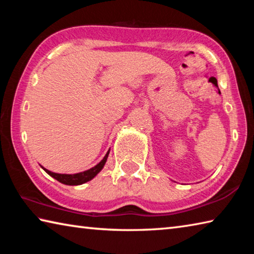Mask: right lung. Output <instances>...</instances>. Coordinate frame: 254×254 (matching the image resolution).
<instances>
[{
  "instance_id": "1",
  "label": "right lung",
  "mask_w": 254,
  "mask_h": 254,
  "mask_svg": "<svg viewBox=\"0 0 254 254\" xmlns=\"http://www.w3.org/2000/svg\"><path fill=\"white\" fill-rule=\"evenodd\" d=\"M109 153H110V150L106 152L105 157L102 159L101 162H98L96 166H94L93 168L85 170V171H83V173H78V174H72V175L56 174V173H53V171L44 168L42 166H41V168L44 169L49 176H51V177L55 178L56 180H58L59 183H62L64 185H69V186H77V185H81V184L89 182V180H92L98 173H100V171L103 169V167H104V165H105L107 157H109Z\"/></svg>"
}]
</instances>
